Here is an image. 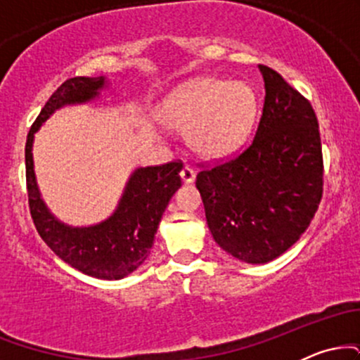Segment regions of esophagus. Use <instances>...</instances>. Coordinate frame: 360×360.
Masks as SVG:
<instances>
[{
  "mask_svg": "<svg viewBox=\"0 0 360 360\" xmlns=\"http://www.w3.org/2000/svg\"><path fill=\"white\" fill-rule=\"evenodd\" d=\"M181 179H183V183L186 184L194 183V179H196V172H194V169H191L189 166H184L183 171H181Z\"/></svg>",
  "mask_w": 360,
  "mask_h": 360,
  "instance_id": "esophagus-1",
  "label": "esophagus"
}]
</instances>
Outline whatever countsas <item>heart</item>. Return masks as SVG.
I'll use <instances>...</instances> for the list:
<instances>
[{
	"mask_svg": "<svg viewBox=\"0 0 360 360\" xmlns=\"http://www.w3.org/2000/svg\"><path fill=\"white\" fill-rule=\"evenodd\" d=\"M257 96L247 82L198 77L172 91L160 117L169 128L188 131V146L205 159H221L249 139Z\"/></svg>",
	"mask_w": 360,
	"mask_h": 360,
	"instance_id": "1",
	"label": "heart"
}]
</instances>
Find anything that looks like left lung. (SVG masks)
Segmentation results:
<instances>
[{"mask_svg":"<svg viewBox=\"0 0 360 360\" xmlns=\"http://www.w3.org/2000/svg\"><path fill=\"white\" fill-rule=\"evenodd\" d=\"M262 117L250 146L198 172L214 242L235 259L266 264L300 240L323 193L318 120L304 96L267 65Z\"/></svg>","mask_w":360,"mask_h":360,"instance_id":"obj_1","label":"left lung"}]
</instances>
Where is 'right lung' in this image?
Returning <instances> with one entry per match:
<instances>
[{"label":"right lung","mask_w":360,"mask_h":360,"mask_svg":"<svg viewBox=\"0 0 360 360\" xmlns=\"http://www.w3.org/2000/svg\"><path fill=\"white\" fill-rule=\"evenodd\" d=\"M106 77H72L57 88L32 125L25 146L28 205L42 240L65 264L98 279H122L150 254L160 218L181 186V162L139 167L128 177L117 210L101 223L71 226L57 220L40 196L34 171V137L42 123L65 105L96 100Z\"/></svg>","instance_id":"obj_1"}]
</instances>
